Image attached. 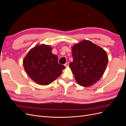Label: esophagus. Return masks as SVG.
<instances>
[{"label":"esophagus","mask_w":126,"mask_h":126,"mask_svg":"<svg viewBox=\"0 0 126 126\" xmlns=\"http://www.w3.org/2000/svg\"><path fill=\"white\" fill-rule=\"evenodd\" d=\"M69 63H66L65 64H64V66H65L66 67H67L69 66Z\"/></svg>","instance_id":"esophagus-1"}]
</instances>
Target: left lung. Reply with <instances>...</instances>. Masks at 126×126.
Returning a JSON list of instances; mask_svg holds the SVG:
<instances>
[{
	"label": "left lung",
	"instance_id": "8db88e82",
	"mask_svg": "<svg viewBox=\"0 0 126 126\" xmlns=\"http://www.w3.org/2000/svg\"><path fill=\"white\" fill-rule=\"evenodd\" d=\"M73 62L69 67L79 85L89 87L104 74L108 62L107 53L89 40H83L72 48Z\"/></svg>",
	"mask_w": 126,
	"mask_h": 126
}]
</instances>
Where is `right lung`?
<instances>
[{"mask_svg": "<svg viewBox=\"0 0 126 126\" xmlns=\"http://www.w3.org/2000/svg\"><path fill=\"white\" fill-rule=\"evenodd\" d=\"M50 46H36L30 50L23 60L26 73L33 81L47 85L62 74L66 67L58 63V58L51 53Z\"/></svg>", "mask_w": 126, "mask_h": 126, "instance_id": "right-lung-1", "label": "right lung"}]
</instances>
